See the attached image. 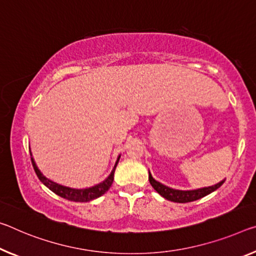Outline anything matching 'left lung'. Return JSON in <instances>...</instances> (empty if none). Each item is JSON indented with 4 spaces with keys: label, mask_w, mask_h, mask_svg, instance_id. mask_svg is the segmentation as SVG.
I'll return each instance as SVG.
<instances>
[{
    "label": "left lung",
    "mask_w": 256,
    "mask_h": 256,
    "mask_svg": "<svg viewBox=\"0 0 256 256\" xmlns=\"http://www.w3.org/2000/svg\"><path fill=\"white\" fill-rule=\"evenodd\" d=\"M224 181L226 179L214 186H205V188H200L196 190H176V189L170 188V186H166L164 184H162L160 182L156 181L149 172V182L150 184L152 186V188L155 189L160 196H163L165 200H171L174 202H189L200 200V198L205 197L206 194L216 192L218 188H220Z\"/></svg>",
    "instance_id": "obj_1"
}]
</instances>
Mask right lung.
I'll list each match as a JSON object with an SVG mask.
<instances>
[{"mask_svg": "<svg viewBox=\"0 0 256 256\" xmlns=\"http://www.w3.org/2000/svg\"><path fill=\"white\" fill-rule=\"evenodd\" d=\"M30 156H32V154H30ZM120 157V156H118V158H117L115 166H114L112 173L109 174V176L106 180L100 182V184H98L91 186V188H85V189L68 188V186L56 184V182L46 179V178L44 176L42 173H40L38 168L36 166V163H35L33 157H32V164H33L35 173H36V176H38L40 181L42 182L44 186H46L48 188L51 190V192H54L56 194H58V196L64 198V200H68L72 202H90L92 200H96V198L102 196L104 192H108V189L110 188L112 181H114V172H115L116 166H117V164H118Z\"/></svg>", "mask_w": 256, "mask_h": 256, "instance_id": "right-lung-1", "label": "right lung"}]
</instances>
